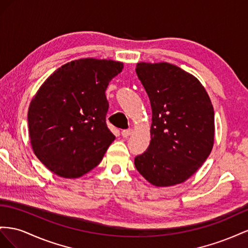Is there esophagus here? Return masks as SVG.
<instances>
[{
	"mask_svg": "<svg viewBox=\"0 0 248 248\" xmlns=\"http://www.w3.org/2000/svg\"><path fill=\"white\" fill-rule=\"evenodd\" d=\"M132 134H133V129H128V130H123L122 131V135L124 138L129 137L130 135H132Z\"/></svg>",
	"mask_w": 248,
	"mask_h": 248,
	"instance_id": "34e87169",
	"label": "esophagus"
}]
</instances>
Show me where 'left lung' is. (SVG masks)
Instances as JSON below:
<instances>
[{
  "instance_id": "1",
  "label": "left lung",
  "mask_w": 248,
  "mask_h": 248,
  "mask_svg": "<svg viewBox=\"0 0 248 248\" xmlns=\"http://www.w3.org/2000/svg\"><path fill=\"white\" fill-rule=\"evenodd\" d=\"M136 74L150 97L153 123L150 146L134 163L154 186L181 184L213 148V106L201 82L170 63L140 62Z\"/></svg>"
}]
</instances>
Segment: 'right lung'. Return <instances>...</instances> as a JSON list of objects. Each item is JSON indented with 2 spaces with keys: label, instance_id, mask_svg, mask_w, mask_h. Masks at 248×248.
Listing matches in <instances>:
<instances>
[{
  "label": "right lung",
  "instance_id": "obj_1",
  "mask_svg": "<svg viewBox=\"0 0 248 248\" xmlns=\"http://www.w3.org/2000/svg\"><path fill=\"white\" fill-rule=\"evenodd\" d=\"M122 62L85 58L62 65L32 98L28 111L35 155L48 170L77 179L96 167L115 136L106 124L105 91Z\"/></svg>",
  "mask_w": 248,
  "mask_h": 248
}]
</instances>
